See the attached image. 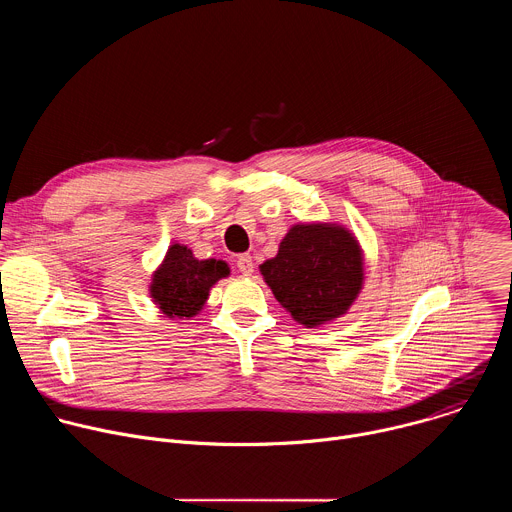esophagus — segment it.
Wrapping results in <instances>:
<instances>
[{"label":"esophagus","mask_w":512,"mask_h":512,"mask_svg":"<svg viewBox=\"0 0 512 512\" xmlns=\"http://www.w3.org/2000/svg\"><path fill=\"white\" fill-rule=\"evenodd\" d=\"M237 267H239V271L243 273V275H251L253 273V269H255V265H253V257L251 255H239L237 257Z\"/></svg>","instance_id":"1"}]
</instances>
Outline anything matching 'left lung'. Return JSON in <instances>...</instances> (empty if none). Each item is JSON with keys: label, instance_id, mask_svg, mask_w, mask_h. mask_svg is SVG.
Wrapping results in <instances>:
<instances>
[{"label": "left lung", "instance_id": "obj_1", "mask_svg": "<svg viewBox=\"0 0 512 512\" xmlns=\"http://www.w3.org/2000/svg\"><path fill=\"white\" fill-rule=\"evenodd\" d=\"M356 237L334 223L294 225L259 269L275 300L298 324L316 328L340 318L358 298L364 267Z\"/></svg>", "mask_w": 512, "mask_h": 512}]
</instances>
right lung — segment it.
Returning <instances> with one entry per match:
<instances>
[{"instance_id":"obj_1","label":"right lung","mask_w":512,"mask_h":512,"mask_svg":"<svg viewBox=\"0 0 512 512\" xmlns=\"http://www.w3.org/2000/svg\"><path fill=\"white\" fill-rule=\"evenodd\" d=\"M231 269L221 259H196L186 245H170L162 265L154 271L150 296L168 318H192L208 300L210 287Z\"/></svg>"}]
</instances>
